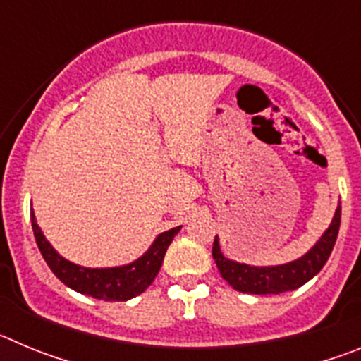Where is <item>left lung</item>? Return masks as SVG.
<instances>
[{
	"instance_id": "8db88e82",
	"label": "left lung",
	"mask_w": 361,
	"mask_h": 361,
	"mask_svg": "<svg viewBox=\"0 0 361 361\" xmlns=\"http://www.w3.org/2000/svg\"><path fill=\"white\" fill-rule=\"evenodd\" d=\"M340 219H342V206L336 208L329 229L322 235V238L314 244V247H311L309 253H305L304 257L295 260V262L273 267H253L233 262V260L222 255L216 237L215 242H213V260H215L222 279L233 289H237L240 293H247V295H280V293L293 291V289H298L300 286L309 282L325 266L334 247V242H336Z\"/></svg>"
}]
</instances>
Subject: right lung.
I'll return each mask as SVG.
<instances>
[{"instance_id":"1","label":"right lung","mask_w":361,"mask_h":361,"mask_svg":"<svg viewBox=\"0 0 361 361\" xmlns=\"http://www.w3.org/2000/svg\"><path fill=\"white\" fill-rule=\"evenodd\" d=\"M30 216L37 247H39L44 262L49 264L54 275L73 291L88 295L92 298L104 300V302H126V300L145 293L161 269L168 245L171 244L175 235L180 231V226H177L170 231L161 233L155 238L152 247L128 266L90 269V267L75 266V264L68 262L66 258H63L61 255H57V251L41 233L39 226L36 224L34 213H30Z\"/></svg>"}]
</instances>
